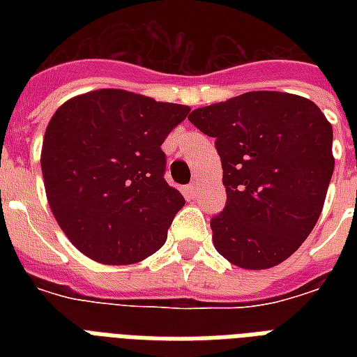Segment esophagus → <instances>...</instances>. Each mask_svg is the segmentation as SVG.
Returning <instances> with one entry per match:
<instances>
[{
	"instance_id": "1",
	"label": "esophagus",
	"mask_w": 357,
	"mask_h": 357,
	"mask_svg": "<svg viewBox=\"0 0 357 357\" xmlns=\"http://www.w3.org/2000/svg\"><path fill=\"white\" fill-rule=\"evenodd\" d=\"M187 192H189L190 196H196V192H198V185L190 183L189 187H187Z\"/></svg>"
}]
</instances>
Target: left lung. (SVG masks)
<instances>
[{"label":"left lung","mask_w":357,"mask_h":357,"mask_svg":"<svg viewBox=\"0 0 357 357\" xmlns=\"http://www.w3.org/2000/svg\"><path fill=\"white\" fill-rule=\"evenodd\" d=\"M215 137L226 206L211 218L215 248L234 265H280L321 217L333 174V131L307 98L246 92L189 114Z\"/></svg>","instance_id":"1"}]
</instances>
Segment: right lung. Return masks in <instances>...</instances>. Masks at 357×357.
<instances>
[{
    "mask_svg": "<svg viewBox=\"0 0 357 357\" xmlns=\"http://www.w3.org/2000/svg\"><path fill=\"white\" fill-rule=\"evenodd\" d=\"M189 111L116 89L55 111L42 176L53 217L75 248L105 265H129L165 244L185 198L165 179L161 144Z\"/></svg>",
    "mask_w": 357,
    "mask_h": 357,
    "instance_id": "add662e5",
    "label": "right lung"
}]
</instances>
